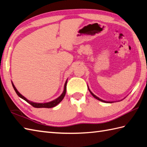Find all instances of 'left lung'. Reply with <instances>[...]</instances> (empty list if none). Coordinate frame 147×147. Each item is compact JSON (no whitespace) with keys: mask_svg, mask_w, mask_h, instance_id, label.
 Listing matches in <instances>:
<instances>
[{"mask_svg":"<svg viewBox=\"0 0 147 147\" xmlns=\"http://www.w3.org/2000/svg\"><path fill=\"white\" fill-rule=\"evenodd\" d=\"M88 90H89V91H90V93H91V94L93 96H94V97L96 98V99H97V100H100V101H101V102H105V103H112V102H107V101H105V100H102V99H100V98H98V96H96V95H95L94 94H93V93L91 92V91H90V90L88 88Z\"/></svg>","mask_w":147,"mask_h":147,"instance_id":"obj_1","label":"left lung"}]
</instances>
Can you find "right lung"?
Instances as JSON below:
<instances>
[{"label":"right lung","instance_id":"right-lung-1","mask_svg":"<svg viewBox=\"0 0 147 147\" xmlns=\"http://www.w3.org/2000/svg\"><path fill=\"white\" fill-rule=\"evenodd\" d=\"M67 81L65 82V85H64V91L63 92H62V93L61 94V95L60 96H59V97L55 99L54 100H52L51 102H47V103H35V102H31V101H29L28 100H27L24 96H23V95H22L21 93L19 92L17 89L16 88V87L14 86V84L12 83V86H13V88L15 90L16 93H17V95L20 96V98H23V100H24L26 102H27L28 103H29V104L30 105H32L33 107H36V108H52V107H55V106L57 105V104H59V103H60L62 100V99L64 98V96L65 95V93H66V85H67Z\"/></svg>","mask_w":147,"mask_h":147}]
</instances>
